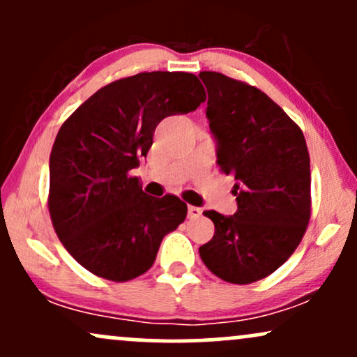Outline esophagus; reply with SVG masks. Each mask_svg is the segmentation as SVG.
Returning <instances> with one entry per match:
<instances>
[{
    "instance_id": "obj_1",
    "label": "esophagus",
    "mask_w": 357,
    "mask_h": 357,
    "mask_svg": "<svg viewBox=\"0 0 357 357\" xmlns=\"http://www.w3.org/2000/svg\"><path fill=\"white\" fill-rule=\"evenodd\" d=\"M202 215H203L202 208H198V206H188V216H190L191 220L199 218V216H202Z\"/></svg>"
}]
</instances>
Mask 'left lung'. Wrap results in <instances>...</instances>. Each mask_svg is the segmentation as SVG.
Instances as JSON below:
<instances>
[{
	"mask_svg": "<svg viewBox=\"0 0 357 357\" xmlns=\"http://www.w3.org/2000/svg\"><path fill=\"white\" fill-rule=\"evenodd\" d=\"M206 117L218 141V166L236 179L238 210L203 215L215 223L199 247L221 280L247 285L268 277L296 252L310 220V159L301 127L267 93L218 72H202Z\"/></svg>",
	"mask_w": 357,
	"mask_h": 357,
	"instance_id": "obj_1",
	"label": "left lung"
}]
</instances>
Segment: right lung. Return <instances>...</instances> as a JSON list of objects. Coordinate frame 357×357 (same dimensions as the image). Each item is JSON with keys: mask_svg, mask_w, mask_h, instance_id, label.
Listing matches in <instances>:
<instances>
[{"mask_svg": "<svg viewBox=\"0 0 357 357\" xmlns=\"http://www.w3.org/2000/svg\"><path fill=\"white\" fill-rule=\"evenodd\" d=\"M206 100L188 72H142L97 90L60 127L50 154L48 211L61 245L93 275L132 280L153 267L186 218L178 196L146 195L139 166L159 122Z\"/></svg>", "mask_w": 357, "mask_h": 357, "instance_id": "1", "label": "right lung"}]
</instances>
